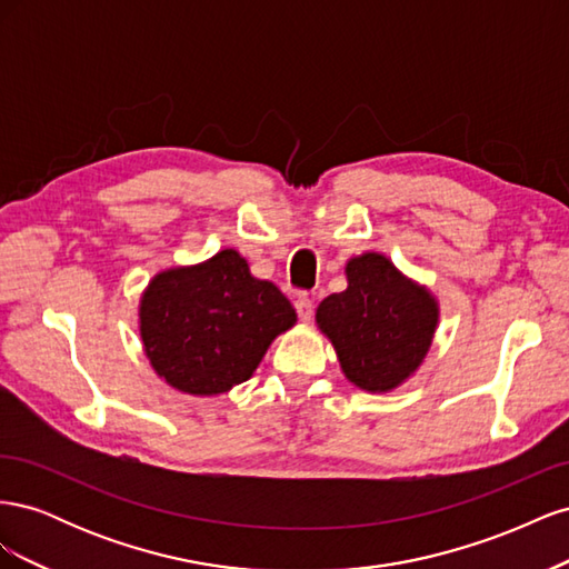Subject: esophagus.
<instances>
[{"mask_svg":"<svg viewBox=\"0 0 569 569\" xmlns=\"http://www.w3.org/2000/svg\"><path fill=\"white\" fill-rule=\"evenodd\" d=\"M295 308H297V313H299V318L303 320V322H308L313 318V301L308 299L306 295H301L297 301H295Z\"/></svg>","mask_w":569,"mask_h":569,"instance_id":"34e87169","label":"esophagus"}]
</instances>
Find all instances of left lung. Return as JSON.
Returning a JSON list of instances; mask_svg holds the SVG:
<instances>
[{
  "instance_id": "8db88e82",
  "label": "left lung",
  "mask_w": 569,
  "mask_h": 569,
  "mask_svg": "<svg viewBox=\"0 0 569 569\" xmlns=\"http://www.w3.org/2000/svg\"><path fill=\"white\" fill-rule=\"evenodd\" d=\"M347 280V289L318 306V327L356 387L391 391L420 368L432 347L437 301L382 253L351 258Z\"/></svg>"
}]
</instances>
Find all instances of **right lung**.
<instances>
[{
  "instance_id": "1",
  "label": "right lung",
  "mask_w": 569,
  "mask_h": 569,
  "mask_svg": "<svg viewBox=\"0 0 569 569\" xmlns=\"http://www.w3.org/2000/svg\"><path fill=\"white\" fill-rule=\"evenodd\" d=\"M295 322L289 299L272 282L256 280L234 249L201 266L159 272L140 303L153 370L197 396L247 382L270 341Z\"/></svg>"
}]
</instances>
